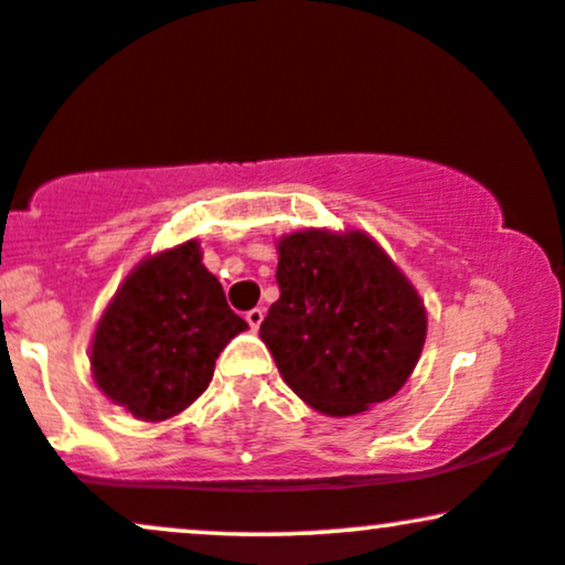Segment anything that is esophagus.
Listing matches in <instances>:
<instances>
[{"instance_id":"obj_1","label":"esophagus","mask_w":565,"mask_h":565,"mask_svg":"<svg viewBox=\"0 0 565 565\" xmlns=\"http://www.w3.org/2000/svg\"><path fill=\"white\" fill-rule=\"evenodd\" d=\"M246 323H249L252 329H260V323H263V319H265V310L263 308H252V310H246Z\"/></svg>"}]
</instances>
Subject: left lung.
Segmentation results:
<instances>
[{
  "instance_id": "8db88e82",
  "label": "left lung",
  "mask_w": 565,
  "mask_h": 565,
  "mask_svg": "<svg viewBox=\"0 0 565 565\" xmlns=\"http://www.w3.org/2000/svg\"><path fill=\"white\" fill-rule=\"evenodd\" d=\"M278 300L260 337L287 385L329 417L393 398L427 337L419 291L364 231L302 228L276 242Z\"/></svg>"
}]
</instances>
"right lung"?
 <instances>
[{"label":"right lung","instance_id":"obj_1","mask_svg":"<svg viewBox=\"0 0 565 565\" xmlns=\"http://www.w3.org/2000/svg\"><path fill=\"white\" fill-rule=\"evenodd\" d=\"M244 329L191 238L129 270L97 321L89 369L108 401L164 423L210 387L220 350Z\"/></svg>","mask_w":565,"mask_h":565}]
</instances>
